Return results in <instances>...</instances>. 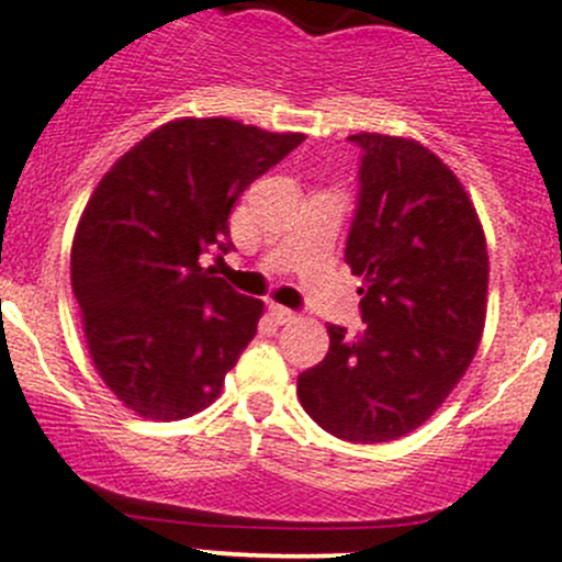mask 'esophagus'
Returning a JSON list of instances; mask_svg holds the SVG:
<instances>
[{
  "instance_id": "1",
  "label": "esophagus",
  "mask_w": 562,
  "mask_h": 562,
  "mask_svg": "<svg viewBox=\"0 0 562 562\" xmlns=\"http://www.w3.org/2000/svg\"><path fill=\"white\" fill-rule=\"evenodd\" d=\"M269 313L274 315L277 324H293V321H296V313L288 307H282V304H269Z\"/></svg>"
}]
</instances>
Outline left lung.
Masks as SVG:
<instances>
[{
	"label": "left lung",
	"mask_w": 562,
	"mask_h": 562,
	"mask_svg": "<svg viewBox=\"0 0 562 562\" xmlns=\"http://www.w3.org/2000/svg\"><path fill=\"white\" fill-rule=\"evenodd\" d=\"M362 148L346 244L364 329L331 324L299 375L304 412L331 437L390 442L419 428L470 368L486 324L488 252L470 194L417 139L351 134Z\"/></svg>",
	"instance_id": "1"
}]
</instances>
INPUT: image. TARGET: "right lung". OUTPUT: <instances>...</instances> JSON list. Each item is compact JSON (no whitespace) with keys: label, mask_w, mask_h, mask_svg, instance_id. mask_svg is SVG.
Returning <instances> with one entry per match:
<instances>
[{"label":"right lung","mask_w":562,"mask_h":562,"mask_svg":"<svg viewBox=\"0 0 562 562\" xmlns=\"http://www.w3.org/2000/svg\"><path fill=\"white\" fill-rule=\"evenodd\" d=\"M302 143L231 117H181L98 181L76 225L70 288L92 364L125 408L170 423L220 397L263 302L214 277L203 255L227 252L236 200Z\"/></svg>","instance_id":"add662e5"}]
</instances>
